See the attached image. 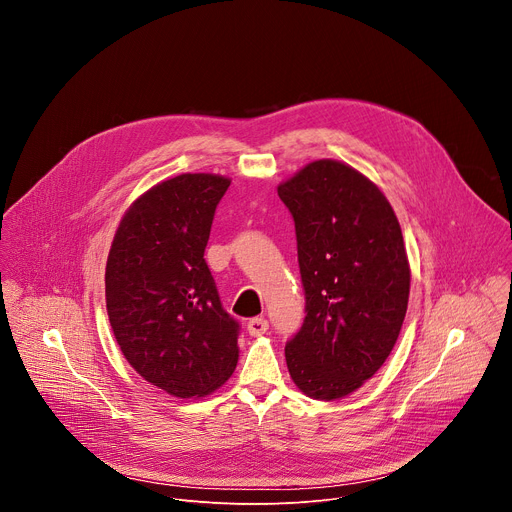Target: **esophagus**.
Wrapping results in <instances>:
<instances>
[{
	"label": "esophagus",
	"mask_w": 512,
	"mask_h": 512,
	"mask_svg": "<svg viewBox=\"0 0 512 512\" xmlns=\"http://www.w3.org/2000/svg\"><path fill=\"white\" fill-rule=\"evenodd\" d=\"M267 328H269V322L265 318H251L247 322V332L251 336H261V334L267 332Z\"/></svg>",
	"instance_id": "obj_1"
}]
</instances>
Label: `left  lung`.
<instances>
[{"label": "left lung", "instance_id": "8db88e82", "mask_svg": "<svg viewBox=\"0 0 512 512\" xmlns=\"http://www.w3.org/2000/svg\"><path fill=\"white\" fill-rule=\"evenodd\" d=\"M296 223L306 318L285 344L291 379L332 401L391 354L409 302V261L385 194L354 168L318 160L277 186Z\"/></svg>", "mask_w": 512, "mask_h": 512}]
</instances>
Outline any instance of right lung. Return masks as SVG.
<instances>
[{"instance_id":"obj_1","label":"right lung","mask_w":512,"mask_h":512,"mask_svg":"<svg viewBox=\"0 0 512 512\" xmlns=\"http://www.w3.org/2000/svg\"><path fill=\"white\" fill-rule=\"evenodd\" d=\"M229 178L180 174L121 218L105 271L107 314L131 367L190 399L221 387L239 360V322L218 298L204 249Z\"/></svg>"}]
</instances>
